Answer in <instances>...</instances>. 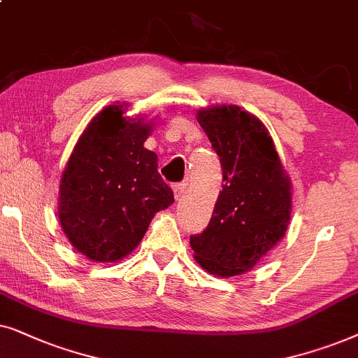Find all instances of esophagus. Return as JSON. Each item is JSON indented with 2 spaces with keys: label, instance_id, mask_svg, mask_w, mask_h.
<instances>
[{
  "label": "esophagus",
  "instance_id": "obj_1",
  "mask_svg": "<svg viewBox=\"0 0 358 358\" xmlns=\"http://www.w3.org/2000/svg\"><path fill=\"white\" fill-rule=\"evenodd\" d=\"M185 189H187V183H176L173 185V193H175V198L180 199L183 196Z\"/></svg>",
  "mask_w": 358,
  "mask_h": 358
}]
</instances>
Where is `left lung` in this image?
I'll return each instance as SVG.
<instances>
[{"mask_svg": "<svg viewBox=\"0 0 358 358\" xmlns=\"http://www.w3.org/2000/svg\"><path fill=\"white\" fill-rule=\"evenodd\" d=\"M222 166V192L211 221L189 237L194 259L217 276L250 270L287 232L292 185L266 127L239 106L198 113Z\"/></svg>", "mask_w": 358, "mask_h": 358, "instance_id": "left-lung-1", "label": "left lung"}]
</instances>
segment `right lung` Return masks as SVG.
<instances>
[{
  "instance_id": "right-lung-1",
  "label": "right lung",
  "mask_w": 358,
  "mask_h": 358,
  "mask_svg": "<svg viewBox=\"0 0 358 358\" xmlns=\"http://www.w3.org/2000/svg\"><path fill=\"white\" fill-rule=\"evenodd\" d=\"M104 108L76 142L60 183L59 221L71 245L94 262H116L137 247L173 192L144 142L152 127Z\"/></svg>"
}]
</instances>
